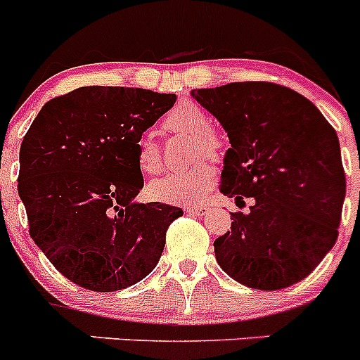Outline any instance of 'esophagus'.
<instances>
[{
  "label": "esophagus",
  "mask_w": 360,
  "mask_h": 360,
  "mask_svg": "<svg viewBox=\"0 0 360 360\" xmlns=\"http://www.w3.org/2000/svg\"><path fill=\"white\" fill-rule=\"evenodd\" d=\"M186 212L191 214V216H205L209 212V207L207 205H191L186 207Z\"/></svg>",
  "instance_id": "34e87169"
}]
</instances>
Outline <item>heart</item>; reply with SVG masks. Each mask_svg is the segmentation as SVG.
Segmentation results:
<instances>
[{"mask_svg": "<svg viewBox=\"0 0 360 360\" xmlns=\"http://www.w3.org/2000/svg\"><path fill=\"white\" fill-rule=\"evenodd\" d=\"M209 115L195 103L179 104L163 116V129L177 136H190V160L209 158L219 162L226 150V141L209 127ZM137 169L144 176H158L163 170L162 148L153 137L141 136L136 143ZM216 170L207 160H200L183 172H170L148 184V197L157 202L186 205L197 203L210 191Z\"/></svg>", "mask_w": 360, "mask_h": 360, "instance_id": "heart-1", "label": "heart"}]
</instances>
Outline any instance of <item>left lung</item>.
<instances>
[{"label":"left lung","instance_id":"obj_1","mask_svg":"<svg viewBox=\"0 0 360 360\" xmlns=\"http://www.w3.org/2000/svg\"><path fill=\"white\" fill-rule=\"evenodd\" d=\"M193 97L230 137L221 193L238 207L252 200L214 242L217 263L259 291L303 281L338 238L347 179L336 130L307 97L277 83H228Z\"/></svg>","mask_w":360,"mask_h":360}]
</instances>
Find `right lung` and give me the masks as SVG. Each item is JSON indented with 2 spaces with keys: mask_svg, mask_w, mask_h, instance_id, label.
Segmentation results:
<instances>
[{
  "mask_svg": "<svg viewBox=\"0 0 360 360\" xmlns=\"http://www.w3.org/2000/svg\"><path fill=\"white\" fill-rule=\"evenodd\" d=\"M176 94L82 86L50 99L20 144L17 188L29 235L76 285L111 292L157 266L183 209L134 203L144 186L136 143Z\"/></svg>",
  "mask_w": 360,
  "mask_h": 360,
  "instance_id": "add662e5",
  "label": "right lung"
}]
</instances>
